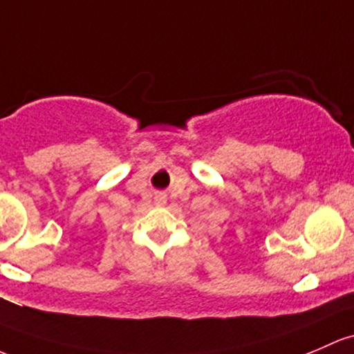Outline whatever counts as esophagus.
<instances>
[{
  "label": "esophagus",
  "instance_id": "34e87169",
  "mask_svg": "<svg viewBox=\"0 0 354 354\" xmlns=\"http://www.w3.org/2000/svg\"><path fill=\"white\" fill-rule=\"evenodd\" d=\"M154 202H156V205H165V203H166V196L165 195H156L154 196Z\"/></svg>",
  "mask_w": 354,
  "mask_h": 354
}]
</instances>
